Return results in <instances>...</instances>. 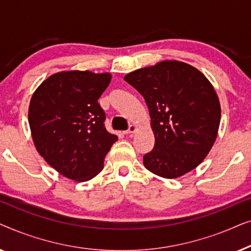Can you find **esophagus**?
<instances>
[{"instance_id": "esophagus-1", "label": "esophagus", "mask_w": 251, "mask_h": 251, "mask_svg": "<svg viewBox=\"0 0 251 251\" xmlns=\"http://www.w3.org/2000/svg\"><path fill=\"white\" fill-rule=\"evenodd\" d=\"M136 130H137L136 126L130 125V126H129V128H128V130H126V131H125V133H126V135H131V133L136 132Z\"/></svg>"}]
</instances>
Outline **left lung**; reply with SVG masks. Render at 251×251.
<instances>
[{"label": "left lung", "instance_id": "1", "mask_svg": "<svg viewBox=\"0 0 251 251\" xmlns=\"http://www.w3.org/2000/svg\"><path fill=\"white\" fill-rule=\"evenodd\" d=\"M125 81L145 99L155 144L144 166L173 179L197 168L217 138L221 104L214 87L197 68L166 60L126 74Z\"/></svg>", "mask_w": 251, "mask_h": 251}]
</instances>
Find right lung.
I'll return each instance as SVG.
<instances>
[{
	"instance_id": "add662e5",
	"label": "right lung",
	"mask_w": 251,
	"mask_h": 251,
	"mask_svg": "<svg viewBox=\"0 0 251 251\" xmlns=\"http://www.w3.org/2000/svg\"><path fill=\"white\" fill-rule=\"evenodd\" d=\"M111 78L109 73L59 72L44 80L30 99L28 122L37 152L72 180L97 176L118 140L105 129L98 104Z\"/></svg>"
}]
</instances>
